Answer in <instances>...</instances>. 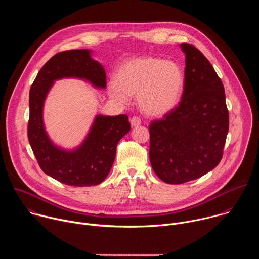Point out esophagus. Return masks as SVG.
I'll list each match as a JSON object with an SVG mask.
<instances>
[{
	"instance_id": "esophagus-1",
	"label": "esophagus",
	"mask_w": 259,
	"mask_h": 259,
	"mask_svg": "<svg viewBox=\"0 0 259 259\" xmlns=\"http://www.w3.org/2000/svg\"><path fill=\"white\" fill-rule=\"evenodd\" d=\"M130 123H131V126H132V127H136V126H139V125H140L141 120H140L138 117H133V118H131Z\"/></svg>"
}]
</instances>
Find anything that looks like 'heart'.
<instances>
[{
    "instance_id": "1",
    "label": "heart",
    "mask_w": 259,
    "mask_h": 259,
    "mask_svg": "<svg viewBox=\"0 0 259 259\" xmlns=\"http://www.w3.org/2000/svg\"><path fill=\"white\" fill-rule=\"evenodd\" d=\"M184 82V71L175 62L152 56L134 57L118 67L116 81L108 84L107 92L120 103L136 95L137 105L144 115L161 117L176 107Z\"/></svg>"
}]
</instances>
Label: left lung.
<instances>
[{
    "instance_id": "obj_1",
    "label": "left lung",
    "mask_w": 259,
    "mask_h": 259,
    "mask_svg": "<svg viewBox=\"0 0 259 259\" xmlns=\"http://www.w3.org/2000/svg\"><path fill=\"white\" fill-rule=\"evenodd\" d=\"M186 55L184 89L178 105L150 125V160L160 179L180 184L214 169L223 158L229 110L223 82L195 46Z\"/></svg>"
}]
</instances>
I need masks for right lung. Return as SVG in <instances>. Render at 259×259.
Returning a JSON list of instances; mask_svg holds the SVG:
<instances>
[{
    "label": "right lung",
    "instance_id": "add662e5",
    "mask_svg": "<svg viewBox=\"0 0 259 259\" xmlns=\"http://www.w3.org/2000/svg\"><path fill=\"white\" fill-rule=\"evenodd\" d=\"M77 78L104 89L103 66L88 49L55 54L40 69L29 91L28 141L41 169L52 178L71 187H91L102 182L112 168L120 139L130 131L126 115H97L84 141L64 150L49 138L43 121L44 102L56 80Z\"/></svg>",
    "mask_w": 259,
    "mask_h": 259
}]
</instances>
